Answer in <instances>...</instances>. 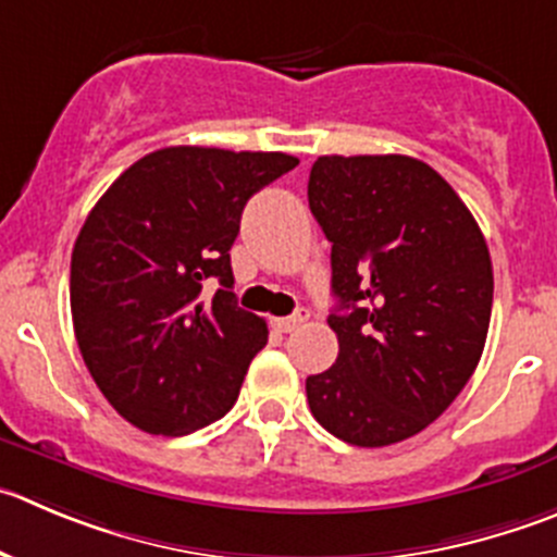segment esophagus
Masks as SVG:
<instances>
[{"instance_id": "1", "label": "esophagus", "mask_w": 557, "mask_h": 557, "mask_svg": "<svg viewBox=\"0 0 557 557\" xmlns=\"http://www.w3.org/2000/svg\"><path fill=\"white\" fill-rule=\"evenodd\" d=\"M306 320H309V309H298L293 317H275L273 327H275V331L289 333V331H295V327L304 325Z\"/></svg>"}]
</instances>
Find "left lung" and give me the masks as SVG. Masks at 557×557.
Masks as SVG:
<instances>
[{
  "instance_id": "8db88e82",
  "label": "left lung",
  "mask_w": 557,
  "mask_h": 557,
  "mask_svg": "<svg viewBox=\"0 0 557 557\" xmlns=\"http://www.w3.org/2000/svg\"><path fill=\"white\" fill-rule=\"evenodd\" d=\"M309 208L331 240L338 358L306 380L311 416L349 446L426 429L473 377L492 259L457 190L410 156H322Z\"/></svg>"
}]
</instances>
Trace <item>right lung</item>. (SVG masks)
<instances>
[{
  "instance_id": "add662e5",
  "label": "right lung",
  "mask_w": 557,
  "mask_h": 557,
  "mask_svg": "<svg viewBox=\"0 0 557 557\" xmlns=\"http://www.w3.org/2000/svg\"><path fill=\"white\" fill-rule=\"evenodd\" d=\"M295 166L287 152L163 147L89 210L71 259L73 331L128 423L180 437L232 410L268 325L237 306L230 248L248 199Z\"/></svg>"
}]
</instances>
